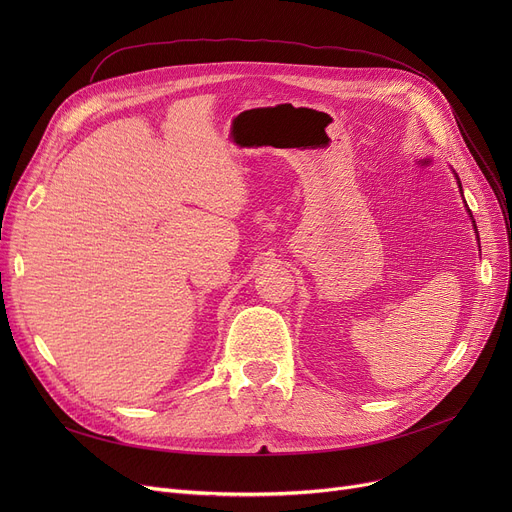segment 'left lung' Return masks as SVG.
<instances>
[{"label": "left lung", "mask_w": 512, "mask_h": 512, "mask_svg": "<svg viewBox=\"0 0 512 512\" xmlns=\"http://www.w3.org/2000/svg\"><path fill=\"white\" fill-rule=\"evenodd\" d=\"M456 182H459V188H461V193H463V186H461V180H459V176H456ZM473 226H475V222H473ZM475 230H477V226H475Z\"/></svg>", "instance_id": "1"}]
</instances>
